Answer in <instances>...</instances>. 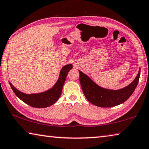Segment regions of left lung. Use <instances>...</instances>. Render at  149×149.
I'll list each match as a JSON object with an SVG mask.
<instances>
[{
	"instance_id": "1",
	"label": "left lung",
	"mask_w": 149,
	"mask_h": 149,
	"mask_svg": "<svg viewBox=\"0 0 149 149\" xmlns=\"http://www.w3.org/2000/svg\"><path fill=\"white\" fill-rule=\"evenodd\" d=\"M140 72L141 68L133 81L118 90L101 87L80 70L79 81L85 96L91 104L101 107H111L123 104L130 97L138 84Z\"/></svg>"
}]
</instances>
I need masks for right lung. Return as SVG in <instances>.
<instances>
[{
  "label": "right lung",
  "mask_w": 149,
  "mask_h": 149,
  "mask_svg": "<svg viewBox=\"0 0 149 149\" xmlns=\"http://www.w3.org/2000/svg\"><path fill=\"white\" fill-rule=\"evenodd\" d=\"M73 68L72 64H69L61 69L58 79L52 88L40 93L27 94L18 91L10 83L13 93L19 98L31 107L37 108L47 107L58 100L63 90L68 73Z\"/></svg>",
  "instance_id": "obj_1"
}]
</instances>
